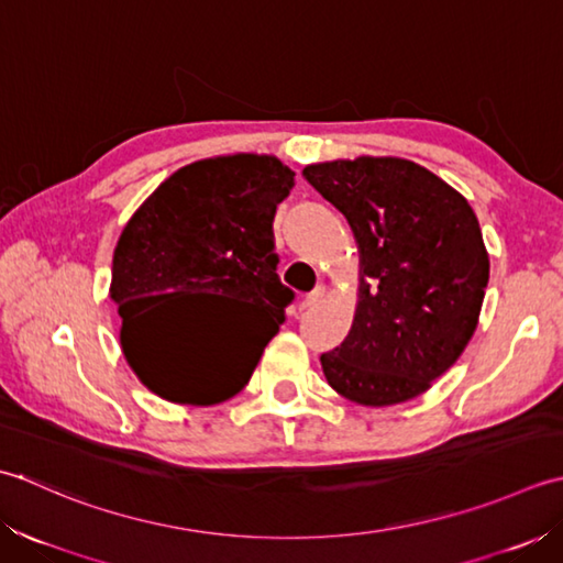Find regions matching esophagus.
I'll return each instance as SVG.
<instances>
[{"label": "esophagus", "mask_w": 563, "mask_h": 563, "mask_svg": "<svg viewBox=\"0 0 563 563\" xmlns=\"http://www.w3.org/2000/svg\"><path fill=\"white\" fill-rule=\"evenodd\" d=\"M323 296H325V286H316L311 294H306V298L301 301V308L303 311H308V308H316L320 301H323Z\"/></svg>", "instance_id": "esophagus-1"}]
</instances>
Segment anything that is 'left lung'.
<instances>
[{"label": "left lung", "instance_id": "obj_1", "mask_svg": "<svg viewBox=\"0 0 563 563\" xmlns=\"http://www.w3.org/2000/svg\"><path fill=\"white\" fill-rule=\"evenodd\" d=\"M303 175L347 218L360 250L352 328L320 354L328 384L369 408L426 394L462 357L484 306L490 262L474 209L404 157L330 159Z\"/></svg>", "mask_w": 563, "mask_h": 563}]
</instances>
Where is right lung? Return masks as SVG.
<instances>
[{
    "label": "right lung",
    "mask_w": 563,
    "mask_h": 563,
    "mask_svg": "<svg viewBox=\"0 0 563 563\" xmlns=\"http://www.w3.org/2000/svg\"><path fill=\"white\" fill-rule=\"evenodd\" d=\"M296 172L279 157L235 153L169 175L129 218L113 250L109 296L121 350L143 386L179 406H213L243 388L294 298L277 274L274 213ZM211 292L265 312V331L236 330L201 346L174 301Z\"/></svg>",
    "instance_id": "obj_1"
}]
</instances>
